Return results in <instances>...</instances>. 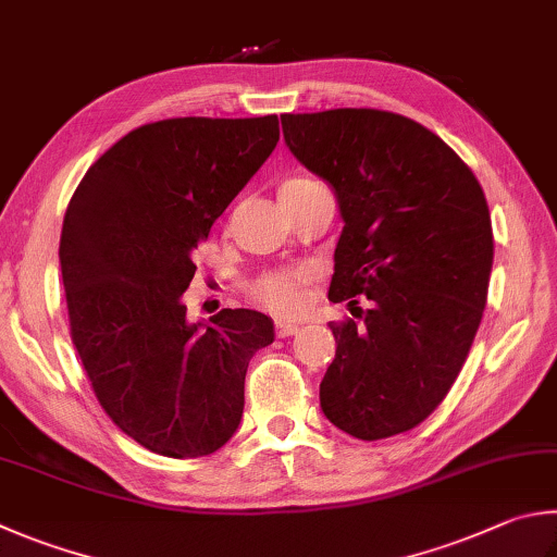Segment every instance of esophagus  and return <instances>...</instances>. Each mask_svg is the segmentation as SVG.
Segmentation results:
<instances>
[{
	"label": "esophagus",
	"instance_id": "obj_1",
	"mask_svg": "<svg viewBox=\"0 0 557 557\" xmlns=\"http://www.w3.org/2000/svg\"><path fill=\"white\" fill-rule=\"evenodd\" d=\"M297 331H299L297 323H289V321H277V323H275V333H277V338L295 336Z\"/></svg>",
	"mask_w": 557,
	"mask_h": 557
}]
</instances>
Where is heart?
<instances>
[{
	"label": "heart",
	"instance_id": "heart-1",
	"mask_svg": "<svg viewBox=\"0 0 557 557\" xmlns=\"http://www.w3.org/2000/svg\"><path fill=\"white\" fill-rule=\"evenodd\" d=\"M305 185H313L309 177H295L287 180L282 189H297ZM313 280V270L307 265H292V268H272L260 272V275L248 282L250 299L268 309L275 317H295L307 305V287Z\"/></svg>",
	"mask_w": 557,
	"mask_h": 557
}]
</instances>
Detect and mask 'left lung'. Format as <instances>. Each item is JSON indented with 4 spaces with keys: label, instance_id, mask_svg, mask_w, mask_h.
<instances>
[{
    "label": "left lung",
    "instance_id": "left-lung-1",
    "mask_svg": "<svg viewBox=\"0 0 557 557\" xmlns=\"http://www.w3.org/2000/svg\"><path fill=\"white\" fill-rule=\"evenodd\" d=\"M280 119L295 158L336 191L329 299L361 319L329 323L336 358L321 409L360 441L397 436L446 399L480 329L494 258L487 199L460 156L413 119L382 109Z\"/></svg>",
    "mask_w": 557,
    "mask_h": 557
}]
</instances>
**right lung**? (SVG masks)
Wrapping results in <instances>:
<instances>
[{
	"mask_svg": "<svg viewBox=\"0 0 557 557\" xmlns=\"http://www.w3.org/2000/svg\"><path fill=\"white\" fill-rule=\"evenodd\" d=\"M280 140L277 116L163 119L87 170L60 234L70 338L95 397L150 453L201 458L234 436L246 370L275 341L252 309L189 323L182 295L207 240Z\"/></svg>",
	"mask_w": 557,
	"mask_h": 557,
	"instance_id": "right-lung-1",
	"label": "right lung"
}]
</instances>
